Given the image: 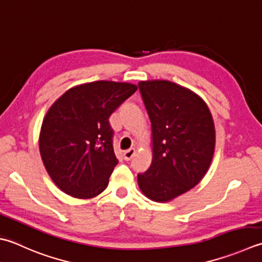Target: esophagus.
I'll return each instance as SVG.
<instances>
[{
    "label": "esophagus",
    "instance_id": "1",
    "mask_svg": "<svg viewBox=\"0 0 262 262\" xmlns=\"http://www.w3.org/2000/svg\"><path fill=\"white\" fill-rule=\"evenodd\" d=\"M135 155V148H129V150H126L124 152V159L126 161H129L130 159Z\"/></svg>",
    "mask_w": 262,
    "mask_h": 262
}]
</instances>
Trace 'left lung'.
I'll use <instances>...</instances> for the list:
<instances>
[{
	"label": "left lung",
	"instance_id": "left-lung-1",
	"mask_svg": "<svg viewBox=\"0 0 262 262\" xmlns=\"http://www.w3.org/2000/svg\"><path fill=\"white\" fill-rule=\"evenodd\" d=\"M152 127L153 158L137 175L144 195L167 202L198 185L211 163L216 134L201 97L168 80L138 83Z\"/></svg>",
	"mask_w": 262,
	"mask_h": 262
}]
</instances>
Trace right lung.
<instances>
[{
  "label": "right lung",
  "mask_w": 262,
  "mask_h": 262,
  "mask_svg": "<svg viewBox=\"0 0 262 262\" xmlns=\"http://www.w3.org/2000/svg\"><path fill=\"white\" fill-rule=\"evenodd\" d=\"M137 91L128 83L99 80L73 87L46 114L39 152L61 191L78 199L99 195L117 166L110 116Z\"/></svg>",
  "instance_id": "1"
}]
</instances>
